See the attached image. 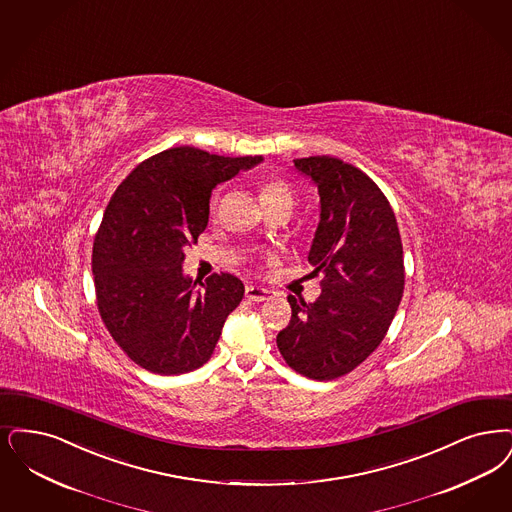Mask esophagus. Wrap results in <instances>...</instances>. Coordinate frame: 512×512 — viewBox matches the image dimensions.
<instances>
[{
    "mask_svg": "<svg viewBox=\"0 0 512 512\" xmlns=\"http://www.w3.org/2000/svg\"><path fill=\"white\" fill-rule=\"evenodd\" d=\"M246 297L249 301H266L272 297V291H268L265 287L247 286Z\"/></svg>",
    "mask_w": 512,
    "mask_h": 512,
    "instance_id": "esophagus-1",
    "label": "esophagus"
}]
</instances>
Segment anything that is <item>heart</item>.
Segmentation results:
<instances>
[{"label": "heart", "instance_id": "b5f03b06", "mask_svg": "<svg viewBox=\"0 0 512 512\" xmlns=\"http://www.w3.org/2000/svg\"><path fill=\"white\" fill-rule=\"evenodd\" d=\"M259 198L265 207L270 204H280V202L293 204V190L289 188V184L280 179H268L259 186ZM217 211H219V192H215L209 200V215L215 217Z\"/></svg>", "mask_w": 512, "mask_h": 512}]
</instances>
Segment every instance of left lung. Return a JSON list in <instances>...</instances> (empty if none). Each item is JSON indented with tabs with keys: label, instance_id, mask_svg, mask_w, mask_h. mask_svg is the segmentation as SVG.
I'll list each match as a JSON object with an SVG mask.
<instances>
[{
	"label": "left lung",
	"instance_id": "left-lung-1",
	"mask_svg": "<svg viewBox=\"0 0 512 512\" xmlns=\"http://www.w3.org/2000/svg\"><path fill=\"white\" fill-rule=\"evenodd\" d=\"M320 194V223L308 253L322 274L314 303L289 295L291 320L276 337L287 366L331 381L381 345L404 295V251L394 211L364 171L333 156L293 160Z\"/></svg>",
	"mask_w": 512,
	"mask_h": 512
}]
</instances>
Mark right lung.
<instances>
[{"instance_id":"obj_1","label":"right lung","mask_w":512,"mask_h":512,"mask_svg":"<svg viewBox=\"0 0 512 512\" xmlns=\"http://www.w3.org/2000/svg\"><path fill=\"white\" fill-rule=\"evenodd\" d=\"M259 162L177 146L137 165L112 194L93 242L95 295L104 326L137 366L181 375L211 358L244 284L221 272L196 291L183 251L207 226L211 190Z\"/></svg>"}]
</instances>
